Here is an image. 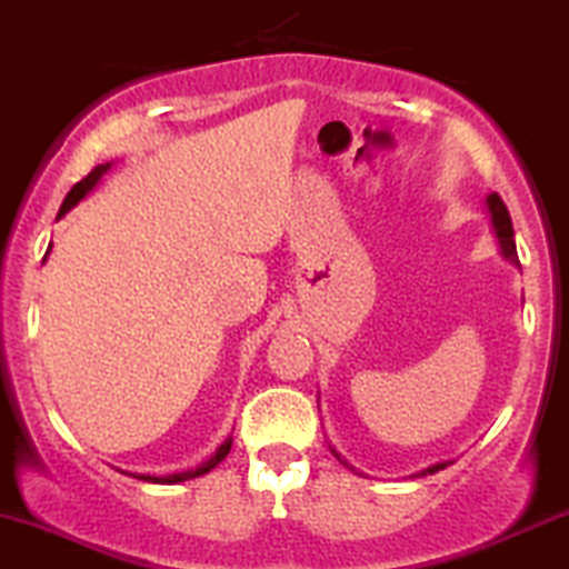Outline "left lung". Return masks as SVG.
Returning a JSON list of instances; mask_svg holds the SVG:
<instances>
[{
	"mask_svg": "<svg viewBox=\"0 0 569 569\" xmlns=\"http://www.w3.org/2000/svg\"><path fill=\"white\" fill-rule=\"evenodd\" d=\"M486 208H489V216H491V229H495L497 240H499V251H502V256L508 261H513V264H518V256H516V240H513V223H510V213L508 208H505V202L499 199V193H489L486 197ZM337 459H340V453H335ZM342 461V459H340ZM346 465V461H342ZM448 461H440V465H432L423 470V476H432V472L442 470Z\"/></svg>",
	"mask_w": 569,
	"mask_h": 569,
	"instance_id": "1",
	"label": "left lung"
}]
</instances>
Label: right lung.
<instances>
[{
  "mask_svg": "<svg viewBox=\"0 0 569 569\" xmlns=\"http://www.w3.org/2000/svg\"><path fill=\"white\" fill-rule=\"evenodd\" d=\"M110 170V161L108 164H99V167H93V170L86 174L83 180H80V183H74L72 186V191L67 193V199H64V204H61V210H59V218L67 213V210H72L74 204L80 202V199L86 197V193H89L93 186L99 183V178H102L104 172ZM46 261V259H42ZM229 448H232V437H229V440H223L221 442V448H218V451L213 453V457H210L208 461H204V465H199L197 470H189V472H174V476H137L140 480H151V483H180V480H189V478H199V476H204V472H210L213 470V467L218 465V461H223L227 459V453H229Z\"/></svg>",
  "mask_w": 569,
  "mask_h": 569,
  "instance_id": "1",
  "label": "right lung"
}]
</instances>
